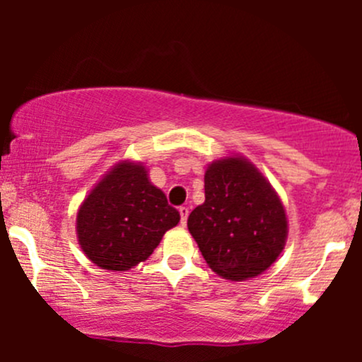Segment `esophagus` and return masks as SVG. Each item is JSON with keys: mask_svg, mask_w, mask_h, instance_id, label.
<instances>
[{"mask_svg": "<svg viewBox=\"0 0 362 362\" xmlns=\"http://www.w3.org/2000/svg\"><path fill=\"white\" fill-rule=\"evenodd\" d=\"M178 211H180V224L185 226V224H187L189 208L187 206H180V208H178Z\"/></svg>", "mask_w": 362, "mask_h": 362, "instance_id": "esophagus-1", "label": "esophagus"}]
</instances>
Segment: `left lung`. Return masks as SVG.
Listing matches in <instances>:
<instances>
[{
  "mask_svg": "<svg viewBox=\"0 0 362 362\" xmlns=\"http://www.w3.org/2000/svg\"><path fill=\"white\" fill-rule=\"evenodd\" d=\"M187 228L206 264L231 282L266 272L287 240V217L279 194L242 156L208 164L204 203L191 211Z\"/></svg>",
  "mask_w": 362,
  "mask_h": 362,
  "instance_id": "obj_1",
  "label": "left lung"
}]
</instances>
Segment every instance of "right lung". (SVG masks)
Here are the masks:
<instances>
[{
    "instance_id": "add662e5",
    "label": "right lung",
    "mask_w": 362,
    "mask_h": 362,
    "mask_svg": "<svg viewBox=\"0 0 362 362\" xmlns=\"http://www.w3.org/2000/svg\"><path fill=\"white\" fill-rule=\"evenodd\" d=\"M178 221L180 214L152 185L147 168L120 160L80 204L76 238L94 264L126 272L145 261Z\"/></svg>"
}]
</instances>
